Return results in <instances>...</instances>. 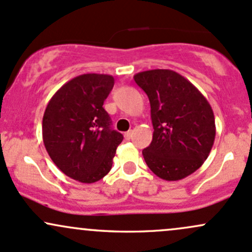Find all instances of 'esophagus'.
Returning <instances> with one entry per match:
<instances>
[{
    "label": "esophagus",
    "mask_w": 252,
    "mask_h": 252,
    "mask_svg": "<svg viewBox=\"0 0 252 252\" xmlns=\"http://www.w3.org/2000/svg\"><path fill=\"white\" fill-rule=\"evenodd\" d=\"M132 136H133V131H132V129H129V131H127L126 133H125V138H126L127 140L131 139Z\"/></svg>",
    "instance_id": "1"
}]
</instances>
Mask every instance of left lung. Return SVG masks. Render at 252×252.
<instances>
[{"label":"left lung","instance_id":"left-lung-1","mask_svg":"<svg viewBox=\"0 0 252 252\" xmlns=\"http://www.w3.org/2000/svg\"><path fill=\"white\" fill-rule=\"evenodd\" d=\"M148 94L153 140L143 150L154 174L167 181L189 177L204 163L215 140V118L209 102L179 73L151 69L134 74Z\"/></svg>","mask_w":252,"mask_h":252}]
</instances>
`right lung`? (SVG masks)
Here are the masks:
<instances>
[{"instance_id": "right-lung-1", "label": "right lung", "mask_w": 252, "mask_h": 252, "mask_svg": "<svg viewBox=\"0 0 252 252\" xmlns=\"http://www.w3.org/2000/svg\"><path fill=\"white\" fill-rule=\"evenodd\" d=\"M114 86L109 74L78 75L62 85L45 108L42 133L50 158L67 177L91 184L109 173L123 134L103 108Z\"/></svg>"}]
</instances>
